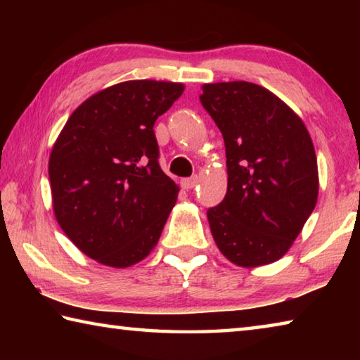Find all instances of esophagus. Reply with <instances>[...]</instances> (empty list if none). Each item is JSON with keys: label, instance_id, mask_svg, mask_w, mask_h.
<instances>
[{"label": "esophagus", "instance_id": "34e87169", "mask_svg": "<svg viewBox=\"0 0 360 360\" xmlns=\"http://www.w3.org/2000/svg\"><path fill=\"white\" fill-rule=\"evenodd\" d=\"M197 176H193V178H187V179H182L181 181V186L182 188H186V191H191V188H193L195 186H197Z\"/></svg>", "mask_w": 360, "mask_h": 360}]
</instances>
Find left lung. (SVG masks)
Here are the masks:
<instances>
[{
  "mask_svg": "<svg viewBox=\"0 0 360 360\" xmlns=\"http://www.w3.org/2000/svg\"><path fill=\"white\" fill-rule=\"evenodd\" d=\"M200 101L227 155V193L206 212L212 238L235 265L276 262L318 202V160L307 127L257 84H205Z\"/></svg>",
  "mask_w": 360,
  "mask_h": 360,
  "instance_id": "obj_1",
  "label": "left lung"
}]
</instances>
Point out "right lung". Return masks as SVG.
I'll return each instance as SVG.
<instances>
[{
	"mask_svg": "<svg viewBox=\"0 0 360 360\" xmlns=\"http://www.w3.org/2000/svg\"><path fill=\"white\" fill-rule=\"evenodd\" d=\"M184 85L127 81L90 96L49 158L53 212L81 251L114 268L148 257L179 187L158 165L154 124Z\"/></svg>",
	"mask_w": 360,
	"mask_h": 360,
	"instance_id": "add662e5",
	"label": "right lung"
}]
</instances>
